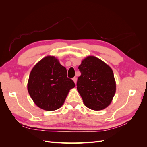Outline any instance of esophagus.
<instances>
[{
	"mask_svg": "<svg viewBox=\"0 0 147 147\" xmlns=\"http://www.w3.org/2000/svg\"><path fill=\"white\" fill-rule=\"evenodd\" d=\"M73 82H74V83L76 84V82H77V78H76V77H74L73 78Z\"/></svg>",
	"mask_w": 147,
	"mask_h": 147,
	"instance_id": "1",
	"label": "esophagus"
}]
</instances>
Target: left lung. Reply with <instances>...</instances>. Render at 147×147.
I'll list each match as a JSON object with an SVG mask.
<instances>
[{
    "mask_svg": "<svg viewBox=\"0 0 147 147\" xmlns=\"http://www.w3.org/2000/svg\"><path fill=\"white\" fill-rule=\"evenodd\" d=\"M78 69L81 76L77 90L84 104L94 111H100L110 105L116 90L114 73L111 67L95 56H88Z\"/></svg>",
    "mask_w": 147,
    "mask_h": 147,
    "instance_id": "8db88e82",
    "label": "left lung"
}]
</instances>
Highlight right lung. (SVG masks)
I'll use <instances>...</instances> for the list:
<instances>
[{"instance_id":"1","label":"right lung","mask_w":147,"mask_h":147,"mask_svg":"<svg viewBox=\"0 0 147 147\" xmlns=\"http://www.w3.org/2000/svg\"><path fill=\"white\" fill-rule=\"evenodd\" d=\"M74 86L73 81L67 77L65 67L51 55L43 58L33 67L27 85L34 103L47 111L60 108Z\"/></svg>"}]
</instances>
